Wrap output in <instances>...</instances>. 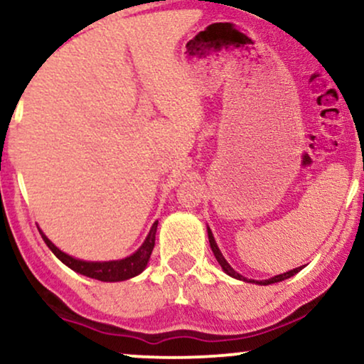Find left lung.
Returning <instances> with one entry per match:
<instances>
[{"label": "left lung", "instance_id": "8db88e82", "mask_svg": "<svg viewBox=\"0 0 364 364\" xmlns=\"http://www.w3.org/2000/svg\"><path fill=\"white\" fill-rule=\"evenodd\" d=\"M208 240H210V247H211V250H213V254H215V257H216V260H218V264L222 265V269L225 270V272H227L228 275H232V277H235V279H240V280H247L245 277H242L240 274H237L235 270L232 269V267L228 265V262L225 260V257L222 255V252H220V248H218V245H216V242H215V238H213V233L210 232V228H208ZM302 267H299V269H294V270H289V272H285V274H280V275H275V277H272V279H269V280H260V285H269V284H275V282H282V280H285V279H289V277H292L294 274H297L299 270H301ZM250 282H254V280H250Z\"/></svg>", "mask_w": 364, "mask_h": 364}]
</instances>
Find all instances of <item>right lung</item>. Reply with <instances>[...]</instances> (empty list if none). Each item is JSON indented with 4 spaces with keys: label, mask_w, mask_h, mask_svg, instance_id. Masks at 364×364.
Masks as SVG:
<instances>
[{
    "label": "right lung",
    "mask_w": 364,
    "mask_h": 364,
    "mask_svg": "<svg viewBox=\"0 0 364 364\" xmlns=\"http://www.w3.org/2000/svg\"><path fill=\"white\" fill-rule=\"evenodd\" d=\"M156 230H158V222L153 225L148 238H146L144 243H142L141 248L136 252V254L127 257V259L112 260V262H84L79 259H73V257L63 254L62 250H58V248L43 235V232L40 233L50 250H52L53 254L63 262V264L70 267L72 270L85 275V277L102 280V282H119V280H127L131 277H136V275L141 274L142 270H144V267L148 265L151 252H153L154 248Z\"/></svg>",
    "instance_id": "obj_1"
}]
</instances>
